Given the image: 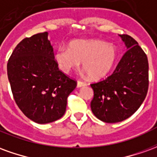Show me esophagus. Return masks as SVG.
Listing matches in <instances>:
<instances>
[{"label":"esophagus","mask_w":157,"mask_h":157,"mask_svg":"<svg viewBox=\"0 0 157 157\" xmlns=\"http://www.w3.org/2000/svg\"><path fill=\"white\" fill-rule=\"evenodd\" d=\"M86 85V82H82V81H77V87H82V86H84Z\"/></svg>","instance_id":"1"}]
</instances>
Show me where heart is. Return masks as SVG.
<instances>
[{"mask_svg":"<svg viewBox=\"0 0 157 157\" xmlns=\"http://www.w3.org/2000/svg\"><path fill=\"white\" fill-rule=\"evenodd\" d=\"M117 49L113 44L100 40H74L68 48L60 47L55 54L59 68L69 73L82 62V66L92 79L108 75L117 59Z\"/></svg>","mask_w":157,"mask_h":157,"instance_id":"heart-1","label":"heart"}]
</instances>
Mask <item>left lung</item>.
I'll list each match as a JSON object with an SVG mask.
<instances>
[{"label": "left lung", "mask_w": 157, "mask_h": 157, "mask_svg": "<svg viewBox=\"0 0 157 157\" xmlns=\"http://www.w3.org/2000/svg\"><path fill=\"white\" fill-rule=\"evenodd\" d=\"M119 36L128 50L112 75L91 84L94 92L91 109L97 118L105 123H118L130 117L140 107L148 92L147 56L132 37Z\"/></svg>", "instance_id": "8db88e82"}]
</instances>
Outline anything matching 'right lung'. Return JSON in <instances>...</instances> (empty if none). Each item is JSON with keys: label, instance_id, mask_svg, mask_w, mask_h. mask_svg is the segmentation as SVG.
Returning a JSON list of instances; mask_svg holds the SVG:
<instances>
[{"label": "right lung", "instance_id": "obj_1", "mask_svg": "<svg viewBox=\"0 0 157 157\" xmlns=\"http://www.w3.org/2000/svg\"><path fill=\"white\" fill-rule=\"evenodd\" d=\"M7 75L17 105L38 124L61 118L67 98L76 86L75 80L59 70L47 32L17 45L7 62Z\"/></svg>", "mask_w": 157, "mask_h": 157}]
</instances>
